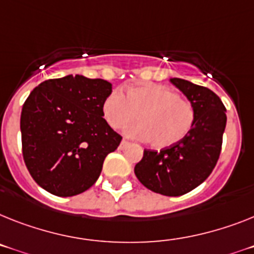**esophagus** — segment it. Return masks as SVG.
<instances>
[{"mask_svg":"<svg viewBox=\"0 0 254 254\" xmlns=\"http://www.w3.org/2000/svg\"><path fill=\"white\" fill-rule=\"evenodd\" d=\"M127 146H129V142H127V140H125V139H123V140H121L120 146H119V148H120V150H124V148H127Z\"/></svg>","mask_w":254,"mask_h":254,"instance_id":"34e87169","label":"esophagus"}]
</instances>
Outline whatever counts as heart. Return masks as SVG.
Wrapping results in <instances>:
<instances>
[{
	"mask_svg": "<svg viewBox=\"0 0 254 254\" xmlns=\"http://www.w3.org/2000/svg\"><path fill=\"white\" fill-rule=\"evenodd\" d=\"M103 116L114 129H120L138 116L139 123L127 127L125 134L147 140L151 147L160 150L186 137L193 125L195 111L177 91L148 84L131 87L127 97L120 91L111 93L103 103Z\"/></svg>",
	"mask_w": 254,
	"mask_h": 254,
	"instance_id": "heart-1",
	"label": "heart"
}]
</instances>
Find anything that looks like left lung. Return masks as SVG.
Instances as JSON below:
<instances>
[{"mask_svg": "<svg viewBox=\"0 0 254 254\" xmlns=\"http://www.w3.org/2000/svg\"><path fill=\"white\" fill-rule=\"evenodd\" d=\"M195 111L190 133L174 146L157 152L144 150L134 168L139 182L165 196H181L201 185L218 161L226 127V108L216 93L182 78H170Z\"/></svg>", "mask_w": 254, "mask_h": 254, "instance_id": "left-lung-1", "label": "left lung"}]
</instances>
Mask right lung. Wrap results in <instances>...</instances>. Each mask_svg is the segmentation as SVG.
Segmentation results:
<instances>
[{
  "mask_svg": "<svg viewBox=\"0 0 254 254\" xmlns=\"http://www.w3.org/2000/svg\"><path fill=\"white\" fill-rule=\"evenodd\" d=\"M112 85L102 78L68 74L31 91L20 116L23 157L38 186L57 196L90 189L120 134L103 119Z\"/></svg>",
  "mask_w": 254,
  "mask_h": 254,
  "instance_id": "1",
  "label": "right lung"
}]
</instances>
